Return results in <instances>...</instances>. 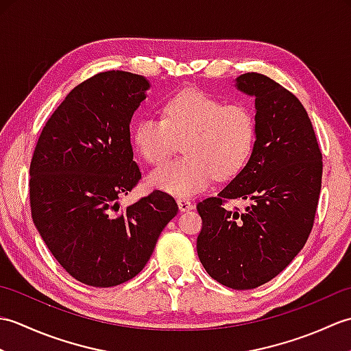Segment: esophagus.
<instances>
[{
  "mask_svg": "<svg viewBox=\"0 0 351 351\" xmlns=\"http://www.w3.org/2000/svg\"><path fill=\"white\" fill-rule=\"evenodd\" d=\"M178 206H180V210L182 211V213H185V211H191L193 208H195V205H193L190 200H187V199H178Z\"/></svg>",
  "mask_w": 351,
  "mask_h": 351,
  "instance_id": "obj_1",
  "label": "esophagus"
}]
</instances>
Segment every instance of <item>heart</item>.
<instances>
[{
    "label": "heart",
    "mask_w": 351,
    "mask_h": 351,
    "mask_svg": "<svg viewBox=\"0 0 351 351\" xmlns=\"http://www.w3.org/2000/svg\"><path fill=\"white\" fill-rule=\"evenodd\" d=\"M256 126L243 104H226L199 88H185L164 104L162 117H140L132 141L141 158L158 164L184 141L185 156L161 164L147 176V185L178 197H190L214 180L240 171L255 145Z\"/></svg>",
    "instance_id": "1"
}]
</instances>
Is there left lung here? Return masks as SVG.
<instances>
[{
    "label": "left lung",
    "instance_id": "obj_1",
    "mask_svg": "<svg viewBox=\"0 0 351 351\" xmlns=\"http://www.w3.org/2000/svg\"><path fill=\"white\" fill-rule=\"evenodd\" d=\"M235 87L255 98V145L240 173L217 196L197 204V255L221 285L252 289L285 270L306 243L323 156L306 110L293 93L256 72L243 73ZM229 198L248 205L243 212L226 210Z\"/></svg>",
    "mask_w": 351,
    "mask_h": 351
}]
</instances>
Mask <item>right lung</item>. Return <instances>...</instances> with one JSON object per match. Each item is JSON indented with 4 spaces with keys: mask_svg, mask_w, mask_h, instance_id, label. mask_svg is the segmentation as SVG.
Returning <instances> with one entry per match:
<instances>
[{
    "mask_svg": "<svg viewBox=\"0 0 351 351\" xmlns=\"http://www.w3.org/2000/svg\"><path fill=\"white\" fill-rule=\"evenodd\" d=\"M149 81L107 71L86 80L52 113L29 164L32 217L42 240L72 278L108 288L147 264L175 199L160 190L119 211V197L141 178L130 123Z\"/></svg>",
    "mask_w": 351,
    "mask_h": 351,
    "instance_id": "right-lung-1",
    "label": "right lung"
}]
</instances>
